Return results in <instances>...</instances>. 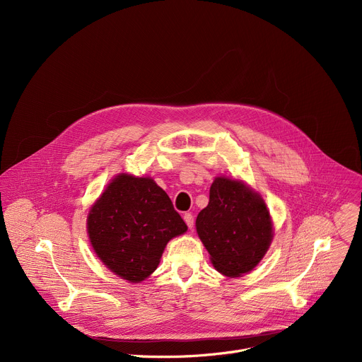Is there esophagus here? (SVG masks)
Masks as SVG:
<instances>
[{"instance_id": "1", "label": "esophagus", "mask_w": 362, "mask_h": 362, "mask_svg": "<svg viewBox=\"0 0 362 362\" xmlns=\"http://www.w3.org/2000/svg\"><path fill=\"white\" fill-rule=\"evenodd\" d=\"M183 219H185L186 225L189 226V229H193V226H194V218H193V215H192V214H185Z\"/></svg>"}]
</instances>
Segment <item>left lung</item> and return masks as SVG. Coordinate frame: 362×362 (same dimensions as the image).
I'll list each match as a JSON object with an SVG mask.
<instances>
[{
  "label": "left lung",
  "mask_w": 362,
  "mask_h": 362,
  "mask_svg": "<svg viewBox=\"0 0 362 362\" xmlns=\"http://www.w3.org/2000/svg\"><path fill=\"white\" fill-rule=\"evenodd\" d=\"M196 230L222 275L236 278L262 261L274 238L269 211L259 193L243 182L216 177Z\"/></svg>",
  "instance_id": "8db88e82"
}]
</instances>
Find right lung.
I'll use <instances>...</instances> for the list:
<instances>
[{
	"mask_svg": "<svg viewBox=\"0 0 362 362\" xmlns=\"http://www.w3.org/2000/svg\"><path fill=\"white\" fill-rule=\"evenodd\" d=\"M187 230L168 193L151 177L117 175L91 206L87 232L98 259L132 284L159 267L170 239Z\"/></svg>",
	"mask_w": 362,
	"mask_h": 362,
	"instance_id": "1",
	"label": "right lung"
}]
</instances>
